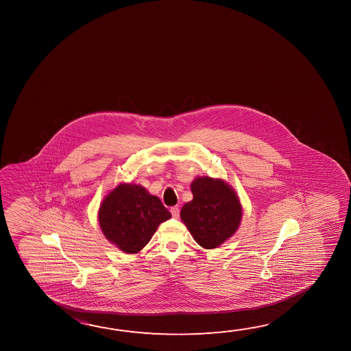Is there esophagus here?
Masks as SVG:
<instances>
[{"label":"esophagus","instance_id":"esophagus-1","mask_svg":"<svg viewBox=\"0 0 351 351\" xmlns=\"http://www.w3.org/2000/svg\"><path fill=\"white\" fill-rule=\"evenodd\" d=\"M170 212H171V215H173V218L178 219L180 217V209H178V207L170 208Z\"/></svg>","mask_w":351,"mask_h":351}]
</instances>
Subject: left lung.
<instances>
[{
  "label": "left lung",
  "instance_id": "1",
  "mask_svg": "<svg viewBox=\"0 0 351 351\" xmlns=\"http://www.w3.org/2000/svg\"><path fill=\"white\" fill-rule=\"evenodd\" d=\"M191 191L193 199L181 209V220L199 246L217 248L240 226V199L230 184L220 178H195Z\"/></svg>",
  "mask_w": 351,
  "mask_h": 351
}]
</instances>
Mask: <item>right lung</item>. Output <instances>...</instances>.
<instances>
[{
    "instance_id": "1",
    "label": "right lung",
    "mask_w": 351,
    "mask_h": 351,
    "mask_svg": "<svg viewBox=\"0 0 351 351\" xmlns=\"http://www.w3.org/2000/svg\"><path fill=\"white\" fill-rule=\"evenodd\" d=\"M171 218L156 195L141 184H120L104 198L98 219L104 236L125 253H138Z\"/></svg>"
}]
</instances>
